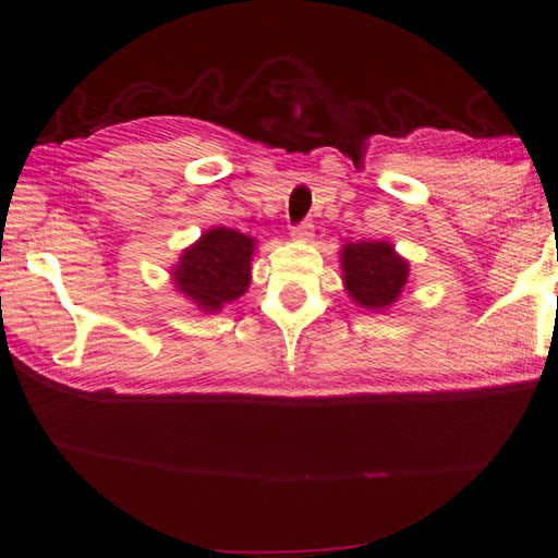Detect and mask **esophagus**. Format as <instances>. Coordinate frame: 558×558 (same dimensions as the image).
I'll list each match as a JSON object with an SVG mask.
<instances>
[{"label": "esophagus", "instance_id": "1", "mask_svg": "<svg viewBox=\"0 0 558 558\" xmlns=\"http://www.w3.org/2000/svg\"><path fill=\"white\" fill-rule=\"evenodd\" d=\"M290 235H292V240L308 242L311 238H314V226H311V223H300V226H294Z\"/></svg>", "mask_w": 558, "mask_h": 558}]
</instances>
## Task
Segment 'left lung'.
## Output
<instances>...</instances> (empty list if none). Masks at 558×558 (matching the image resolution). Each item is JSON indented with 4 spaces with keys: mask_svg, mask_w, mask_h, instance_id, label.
<instances>
[{
    "mask_svg": "<svg viewBox=\"0 0 558 558\" xmlns=\"http://www.w3.org/2000/svg\"><path fill=\"white\" fill-rule=\"evenodd\" d=\"M344 284L352 300L366 308L397 302L409 278V264L387 242H349L342 250Z\"/></svg>",
    "mask_w": 558,
    "mask_h": 558,
    "instance_id": "8db88e82",
    "label": "left lung"
}]
</instances>
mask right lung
Listing matches in <instances>:
<instances>
[{
	"label": "right lung",
	"mask_w": 558,
	"mask_h": 558,
	"mask_svg": "<svg viewBox=\"0 0 558 558\" xmlns=\"http://www.w3.org/2000/svg\"><path fill=\"white\" fill-rule=\"evenodd\" d=\"M252 254V238L230 228H214L180 256L173 280L199 308L218 311L247 292Z\"/></svg>",
	"instance_id": "right-lung-1"
}]
</instances>
